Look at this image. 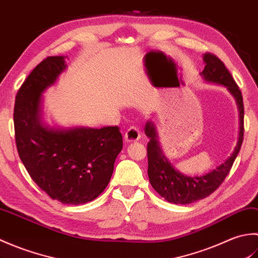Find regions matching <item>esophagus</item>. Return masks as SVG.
I'll list each match as a JSON object with an SVG mask.
<instances>
[{
    "instance_id": "esophagus-1",
    "label": "esophagus",
    "mask_w": 258,
    "mask_h": 258,
    "mask_svg": "<svg viewBox=\"0 0 258 258\" xmlns=\"http://www.w3.org/2000/svg\"><path fill=\"white\" fill-rule=\"evenodd\" d=\"M141 139V133L139 127L136 126H131V127L126 131L124 140L125 142H128V143H132V142H136Z\"/></svg>"
}]
</instances>
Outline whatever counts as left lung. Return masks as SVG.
Returning a JSON list of instances; mask_svg holds the SVG:
<instances>
[{
    "mask_svg": "<svg viewBox=\"0 0 258 258\" xmlns=\"http://www.w3.org/2000/svg\"><path fill=\"white\" fill-rule=\"evenodd\" d=\"M203 59L205 68L200 73L203 80L208 83L225 86L237 104L239 115L238 140L231 156H228L227 160L215 169L201 176H187L177 171L168 161L158 141L155 124L152 120H147L144 131L147 138L150 139L147 144V158H149L147 174L150 182L158 194L174 204H190L211 195L223 183L231 171L243 143L244 104L242 92L239 91L233 76L220 58L211 53H206L203 55Z\"/></svg>",
    "mask_w": 258,
    "mask_h": 258,
    "instance_id": "8db88e82",
    "label": "left lung"
}]
</instances>
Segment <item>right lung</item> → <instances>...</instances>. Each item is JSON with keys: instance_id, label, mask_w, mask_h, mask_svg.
<instances>
[{"instance_id": "obj_1", "label": "right lung", "mask_w": 258, "mask_h": 258, "mask_svg": "<svg viewBox=\"0 0 258 258\" xmlns=\"http://www.w3.org/2000/svg\"><path fill=\"white\" fill-rule=\"evenodd\" d=\"M67 56H50L32 71L15 98L16 147L32 179L53 200L81 205L105 189L123 149L117 126H51L43 117V94L56 83Z\"/></svg>"}]
</instances>
